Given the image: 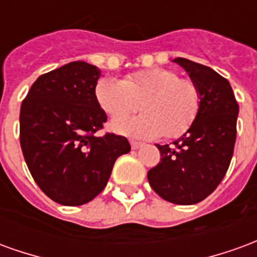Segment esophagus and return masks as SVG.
I'll return each mask as SVG.
<instances>
[{
    "label": "esophagus",
    "instance_id": "1",
    "mask_svg": "<svg viewBox=\"0 0 257 257\" xmlns=\"http://www.w3.org/2000/svg\"><path fill=\"white\" fill-rule=\"evenodd\" d=\"M131 147H132V150H138L140 147H143V143H140V142H131Z\"/></svg>",
    "mask_w": 257,
    "mask_h": 257
}]
</instances>
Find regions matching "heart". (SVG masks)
<instances>
[{"label":"heart","instance_id":"obj_1","mask_svg":"<svg viewBox=\"0 0 257 257\" xmlns=\"http://www.w3.org/2000/svg\"><path fill=\"white\" fill-rule=\"evenodd\" d=\"M95 96L111 118L126 117L142 104L145 114L110 123L115 134L136 139L182 136L194 123L201 104L197 85L168 68L134 73L122 81L104 77L97 81Z\"/></svg>","mask_w":257,"mask_h":257}]
</instances>
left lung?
I'll use <instances>...</instances> for the list:
<instances>
[{
	"mask_svg": "<svg viewBox=\"0 0 257 257\" xmlns=\"http://www.w3.org/2000/svg\"><path fill=\"white\" fill-rule=\"evenodd\" d=\"M197 85L198 115L172 146L157 145L161 162L149 171V183L161 198L178 205L201 202L216 190L231 161L239 107L231 85L215 70L176 58Z\"/></svg>",
	"mask_w": 257,
	"mask_h": 257,
	"instance_id": "obj_1",
	"label": "left lung"
}]
</instances>
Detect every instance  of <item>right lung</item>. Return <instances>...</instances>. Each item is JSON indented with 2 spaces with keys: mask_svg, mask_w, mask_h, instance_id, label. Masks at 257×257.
<instances>
[{
  "mask_svg": "<svg viewBox=\"0 0 257 257\" xmlns=\"http://www.w3.org/2000/svg\"><path fill=\"white\" fill-rule=\"evenodd\" d=\"M100 68L71 62L38 77L20 107V146L31 176L55 202L78 206L106 187L126 138L93 136L107 115L95 86Z\"/></svg>",
  "mask_w": 257,
  "mask_h": 257,
  "instance_id": "right-lung-1",
  "label": "right lung"
}]
</instances>
